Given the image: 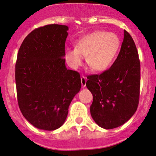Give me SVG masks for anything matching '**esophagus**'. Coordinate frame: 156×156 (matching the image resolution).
<instances>
[{"mask_svg":"<svg viewBox=\"0 0 156 156\" xmlns=\"http://www.w3.org/2000/svg\"><path fill=\"white\" fill-rule=\"evenodd\" d=\"M80 81H81V85L83 87H86V78L84 76H82L81 78H80Z\"/></svg>","mask_w":156,"mask_h":156,"instance_id":"1","label":"esophagus"}]
</instances>
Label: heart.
<instances>
[{
	"instance_id": "b5f03b06",
	"label": "heart",
	"mask_w": 156,
	"mask_h": 156,
	"mask_svg": "<svg viewBox=\"0 0 156 156\" xmlns=\"http://www.w3.org/2000/svg\"><path fill=\"white\" fill-rule=\"evenodd\" d=\"M121 41L117 35L96 31L86 35L75 48L65 51V60L71 68L77 70L83 65L84 57L93 71L104 72L112 65L119 51Z\"/></svg>"
}]
</instances>
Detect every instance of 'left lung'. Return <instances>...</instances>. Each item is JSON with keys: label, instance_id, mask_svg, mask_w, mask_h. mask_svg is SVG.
<instances>
[{"label": "left lung", "instance_id": "left-lung-1", "mask_svg": "<svg viewBox=\"0 0 156 156\" xmlns=\"http://www.w3.org/2000/svg\"><path fill=\"white\" fill-rule=\"evenodd\" d=\"M86 87L93 95L90 112L97 125L105 129L124 124L136 112L140 88V62L136 45L124 30L117 59L100 75L87 77Z\"/></svg>", "mask_w": 156, "mask_h": 156}]
</instances>
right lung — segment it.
Segmentation results:
<instances>
[{"mask_svg": "<svg viewBox=\"0 0 156 156\" xmlns=\"http://www.w3.org/2000/svg\"><path fill=\"white\" fill-rule=\"evenodd\" d=\"M67 30L62 24L37 28L24 38L17 54L19 107L25 119L42 130L63 125L70 102L81 87L79 73L65 66Z\"/></svg>", "mask_w": 156, "mask_h": 156, "instance_id": "right-lung-1", "label": "right lung"}]
</instances>
